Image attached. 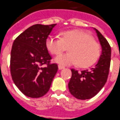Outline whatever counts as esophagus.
<instances>
[{"label":"esophagus","instance_id":"esophagus-1","mask_svg":"<svg viewBox=\"0 0 120 120\" xmlns=\"http://www.w3.org/2000/svg\"><path fill=\"white\" fill-rule=\"evenodd\" d=\"M58 68L59 70H61V69H64V67H63V66H61V65H59Z\"/></svg>","mask_w":120,"mask_h":120}]
</instances>
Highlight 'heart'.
<instances>
[{
  "instance_id": "1",
  "label": "heart",
  "mask_w": 120,
  "mask_h": 120,
  "mask_svg": "<svg viewBox=\"0 0 120 120\" xmlns=\"http://www.w3.org/2000/svg\"><path fill=\"white\" fill-rule=\"evenodd\" d=\"M69 47L70 53L61 55L55 59L62 65H76L85 67L92 65L99 57V44L86 32L75 30L66 31L61 38L50 36L46 40V47L52 54L58 55Z\"/></svg>"
}]
</instances>
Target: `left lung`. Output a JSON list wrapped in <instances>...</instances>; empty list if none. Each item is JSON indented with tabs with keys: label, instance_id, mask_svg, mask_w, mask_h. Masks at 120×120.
Masks as SVG:
<instances>
[{
	"label": "left lung",
	"instance_id": "left-lung-1",
	"mask_svg": "<svg viewBox=\"0 0 120 120\" xmlns=\"http://www.w3.org/2000/svg\"><path fill=\"white\" fill-rule=\"evenodd\" d=\"M95 30L102 46V54L95 67L90 69H71L72 77L68 84L70 93L79 100L90 99L102 88L106 82L111 61V47L106 39Z\"/></svg>",
	"mask_w": 120,
	"mask_h": 120
}]
</instances>
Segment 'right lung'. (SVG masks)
<instances>
[{"mask_svg":"<svg viewBox=\"0 0 120 120\" xmlns=\"http://www.w3.org/2000/svg\"><path fill=\"white\" fill-rule=\"evenodd\" d=\"M55 25H33L14 41L10 55L11 76L18 89L28 97L45 95L58 71L57 65L51 63L52 57L46 47L47 37Z\"/></svg>","mask_w":120,"mask_h":120,"instance_id":"1","label":"right lung"}]
</instances>
